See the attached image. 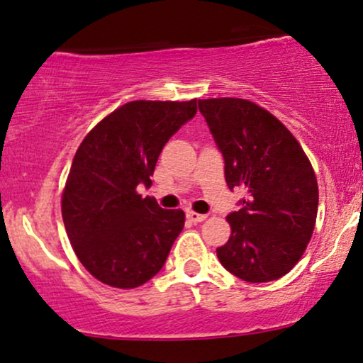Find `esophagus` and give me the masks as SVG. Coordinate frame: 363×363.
Listing matches in <instances>:
<instances>
[{
    "label": "esophagus",
    "mask_w": 363,
    "mask_h": 363,
    "mask_svg": "<svg viewBox=\"0 0 363 363\" xmlns=\"http://www.w3.org/2000/svg\"><path fill=\"white\" fill-rule=\"evenodd\" d=\"M186 216H187V220L194 221V223H199V221H204V220H206V215H199V213L193 211V209H187V211H186Z\"/></svg>",
    "instance_id": "obj_1"
}]
</instances>
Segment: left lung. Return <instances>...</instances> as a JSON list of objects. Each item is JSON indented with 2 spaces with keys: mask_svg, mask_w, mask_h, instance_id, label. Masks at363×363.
<instances>
[{
  "mask_svg": "<svg viewBox=\"0 0 363 363\" xmlns=\"http://www.w3.org/2000/svg\"><path fill=\"white\" fill-rule=\"evenodd\" d=\"M225 159L231 191L245 189L226 216L231 237L216 248L221 265L247 282H269L298 264L318 215V181L299 142L276 116L240 98L199 99Z\"/></svg>",
  "mask_w": 363,
  "mask_h": 363,
  "instance_id": "8db88e82",
  "label": "left lung"
}]
</instances>
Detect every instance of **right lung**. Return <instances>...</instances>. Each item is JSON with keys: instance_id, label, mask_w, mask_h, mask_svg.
I'll return each instance as SVG.
<instances>
[{"instance_id": "1", "label": "right lung", "mask_w": 363, "mask_h": 363, "mask_svg": "<svg viewBox=\"0 0 363 363\" xmlns=\"http://www.w3.org/2000/svg\"><path fill=\"white\" fill-rule=\"evenodd\" d=\"M191 101H130L103 118L74 155L62 220L91 276L120 289L142 286L164 267L182 228V209L142 198L169 138L194 118Z\"/></svg>"}]
</instances>
